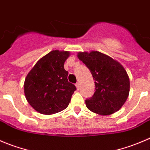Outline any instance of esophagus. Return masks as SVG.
<instances>
[{"label":"esophagus","instance_id":"obj_1","mask_svg":"<svg viewBox=\"0 0 150 150\" xmlns=\"http://www.w3.org/2000/svg\"><path fill=\"white\" fill-rule=\"evenodd\" d=\"M79 82H77L76 84V89L77 90H79Z\"/></svg>","mask_w":150,"mask_h":150}]
</instances>
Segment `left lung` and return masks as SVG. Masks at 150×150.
Here are the masks:
<instances>
[{
	"label": "left lung",
	"mask_w": 150,
	"mask_h": 150,
	"mask_svg": "<svg viewBox=\"0 0 150 150\" xmlns=\"http://www.w3.org/2000/svg\"><path fill=\"white\" fill-rule=\"evenodd\" d=\"M77 57L90 69L96 91L85 100L87 109L100 115H110L122 108L130 92V79L123 66L98 51L79 52Z\"/></svg>",
	"instance_id": "1"
}]
</instances>
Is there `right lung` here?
I'll return each instance as SVG.
<instances>
[{
    "label": "right lung",
    "instance_id": "right-lung-1",
    "mask_svg": "<svg viewBox=\"0 0 150 150\" xmlns=\"http://www.w3.org/2000/svg\"><path fill=\"white\" fill-rule=\"evenodd\" d=\"M71 53L52 50L37 61L26 76L24 93L29 104L38 113L53 115L68 107L76 90L68 81L64 63Z\"/></svg>",
    "mask_w": 150,
    "mask_h": 150
}]
</instances>
